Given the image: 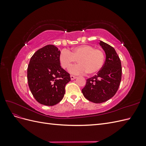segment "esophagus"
Returning a JSON list of instances; mask_svg holds the SVG:
<instances>
[{"label":"esophagus","instance_id":"34e87169","mask_svg":"<svg viewBox=\"0 0 146 146\" xmlns=\"http://www.w3.org/2000/svg\"><path fill=\"white\" fill-rule=\"evenodd\" d=\"M70 79H71V80H74V79H76L77 78V77L72 76V75H71V76H70Z\"/></svg>","mask_w":146,"mask_h":146}]
</instances>
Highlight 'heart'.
I'll return each instance as SVG.
<instances>
[{
    "label": "heart",
    "mask_w": 146,
    "mask_h": 146,
    "mask_svg": "<svg viewBox=\"0 0 146 146\" xmlns=\"http://www.w3.org/2000/svg\"><path fill=\"white\" fill-rule=\"evenodd\" d=\"M104 52L88 44L78 46L70 51L63 49L59 55V61L63 69H69L76 60L78 64L69 69V72L74 74H83L85 72L92 75L102 68L105 62Z\"/></svg>",
    "instance_id": "1"
}]
</instances>
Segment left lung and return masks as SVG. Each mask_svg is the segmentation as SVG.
I'll return each instance as SVG.
<instances>
[{"mask_svg": "<svg viewBox=\"0 0 146 146\" xmlns=\"http://www.w3.org/2000/svg\"><path fill=\"white\" fill-rule=\"evenodd\" d=\"M99 44L105 52V62L98 74L87 79L82 90L86 99L96 104L105 102L113 98L122 77L121 62L115 49L103 41Z\"/></svg>", "mask_w": 146, "mask_h": 146, "instance_id": "left-lung-1", "label": "left lung"}]
</instances>
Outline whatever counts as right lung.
<instances>
[{
	"label": "right lung",
	"instance_id": "obj_1",
	"mask_svg": "<svg viewBox=\"0 0 146 146\" xmlns=\"http://www.w3.org/2000/svg\"><path fill=\"white\" fill-rule=\"evenodd\" d=\"M60 51L54 45L39 48L31 57L27 68V80L31 92L42 105L59 103L65 94V86L70 81V74L61 67Z\"/></svg>",
	"mask_w": 146,
	"mask_h": 146
}]
</instances>
